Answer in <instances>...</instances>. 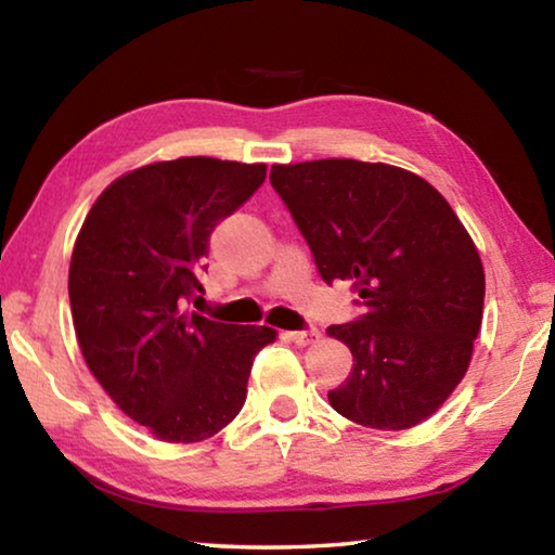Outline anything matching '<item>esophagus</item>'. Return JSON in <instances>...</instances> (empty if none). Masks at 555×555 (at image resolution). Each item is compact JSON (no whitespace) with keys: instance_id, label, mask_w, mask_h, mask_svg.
Listing matches in <instances>:
<instances>
[{"instance_id":"1","label":"esophagus","mask_w":555,"mask_h":555,"mask_svg":"<svg viewBox=\"0 0 555 555\" xmlns=\"http://www.w3.org/2000/svg\"><path fill=\"white\" fill-rule=\"evenodd\" d=\"M286 337L288 340H294L296 345H311L318 340V337H321V333L311 327V331H291V333H286Z\"/></svg>"}]
</instances>
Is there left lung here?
Listing matches in <instances>:
<instances>
[{"instance_id":"obj_1","label":"left lung","mask_w":555,"mask_h":555,"mask_svg":"<svg viewBox=\"0 0 555 555\" xmlns=\"http://www.w3.org/2000/svg\"><path fill=\"white\" fill-rule=\"evenodd\" d=\"M269 178L325 284L352 281L364 306L327 327L354 357L331 406L379 430L434 416L482 325L485 271L463 222L428 181L389 164L321 158L276 164Z\"/></svg>"}]
</instances>
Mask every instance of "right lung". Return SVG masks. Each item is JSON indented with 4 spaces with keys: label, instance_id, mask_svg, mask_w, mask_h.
Returning a JSON list of instances; mask_svg holds the SVG:
<instances>
[{
    "label": "right lung",
    "instance_id": "obj_1",
    "mask_svg": "<svg viewBox=\"0 0 555 555\" xmlns=\"http://www.w3.org/2000/svg\"><path fill=\"white\" fill-rule=\"evenodd\" d=\"M264 164L183 156L102 191L75 240L68 296L88 367L131 421L166 443H198L237 416L267 325L185 313L205 294L210 234L264 183Z\"/></svg>",
    "mask_w": 555,
    "mask_h": 555
}]
</instances>
